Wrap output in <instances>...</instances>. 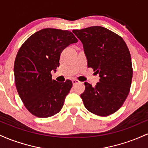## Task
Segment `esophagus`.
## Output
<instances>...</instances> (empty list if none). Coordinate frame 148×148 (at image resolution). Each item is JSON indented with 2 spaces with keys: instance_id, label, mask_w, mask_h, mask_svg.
I'll return each mask as SVG.
<instances>
[{
  "instance_id": "esophagus-1",
  "label": "esophagus",
  "mask_w": 148,
  "mask_h": 148,
  "mask_svg": "<svg viewBox=\"0 0 148 148\" xmlns=\"http://www.w3.org/2000/svg\"><path fill=\"white\" fill-rule=\"evenodd\" d=\"M80 83V81H79V80H77V79H73L72 80V84H73V85H76V84H79Z\"/></svg>"
}]
</instances>
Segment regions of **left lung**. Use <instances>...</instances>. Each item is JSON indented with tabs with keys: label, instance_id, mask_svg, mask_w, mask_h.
Listing matches in <instances>:
<instances>
[{
	"label": "left lung",
	"instance_id": "1",
	"mask_svg": "<svg viewBox=\"0 0 148 148\" xmlns=\"http://www.w3.org/2000/svg\"><path fill=\"white\" fill-rule=\"evenodd\" d=\"M72 32L84 45L88 67L100 77L95 87L85 83L81 95L84 106L99 116L113 114L123 106L130 90L133 69L130 50L120 35L103 27Z\"/></svg>",
	"mask_w": 148,
	"mask_h": 148
}]
</instances>
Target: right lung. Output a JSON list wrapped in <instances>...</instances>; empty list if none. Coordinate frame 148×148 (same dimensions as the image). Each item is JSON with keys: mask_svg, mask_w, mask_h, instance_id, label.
I'll return each instance as SVG.
<instances>
[{"mask_svg": "<svg viewBox=\"0 0 148 148\" xmlns=\"http://www.w3.org/2000/svg\"><path fill=\"white\" fill-rule=\"evenodd\" d=\"M77 42L69 30L45 28L20 47L14 64L15 85L25 107L35 116L49 118L62 109L72 82H57L51 72L60 65L62 51Z\"/></svg>", "mask_w": 148, "mask_h": 148, "instance_id": "add662e5", "label": "right lung"}]
</instances>
